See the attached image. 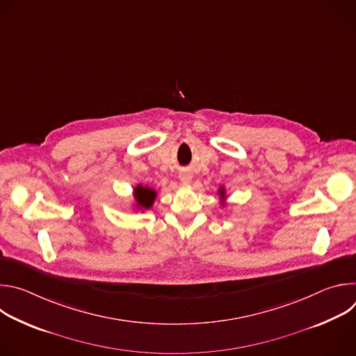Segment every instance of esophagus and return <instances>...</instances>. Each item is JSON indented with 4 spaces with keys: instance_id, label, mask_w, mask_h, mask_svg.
Listing matches in <instances>:
<instances>
[{
    "instance_id": "34e87169",
    "label": "esophagus",
    "mask_w": 356,
    "mask_h": 356,
    "mask_svg": "<svg viewBox=\"0 0 356 356\" xmlns=\"http://www.w3.org/2000/svg\"><path fill=\"white\" fill-rule=\"evenodd\" d=\"M191 173L190 172H187V170H183V172H180V175H179V179H180V181L183 183V184H188L190 181H191Z\"/></svg>"
}]
</instances>
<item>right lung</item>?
I'll use <instances>...</instances> for the list:
<instances>
[{
    "label": "right lung",
    "instance_id": "obj_1",
    "mask_svg": "<svg viewBox=\"0 0 356 356\" xmlns=\"http://www.w3.org/2000/svg\"><path fill=\"white\" fill-rule=\"evenodd\" d=\"M155 195H156L155 191L149 187L138 186L135 188V198L138 201V204L143 209H149L152 206V202L155 200Z\"/></svg>",
    "mask_w": 356,
    "mask_h": 356
}]
</instances>
